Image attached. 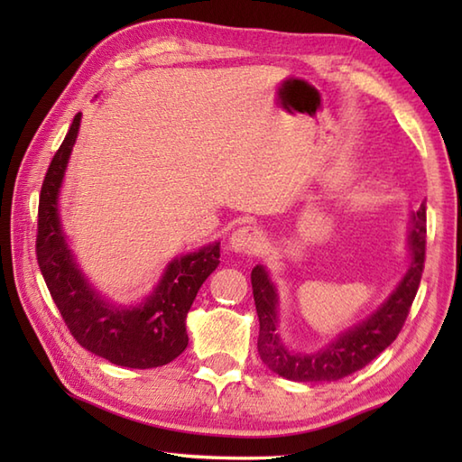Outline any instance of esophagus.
<instances>
[{
  "mask_svg": "<svg viewBox=\"0 0 462 462\" xmlns=\"http://www.w3.org/2000/svg\"><path fill=\"white\" fill-rule=\"evenodd\" d=\"M267 236H264L261 228H254V226H245V228H238L232 234L230 246L234 253L242 254H259Z\"/></svg>",
  "mask_w": 462,
  "mask_h": 462,
  "instance_id": "34e87169",
  "label": "esophagus"
}]
</instances>
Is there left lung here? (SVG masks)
<instances>
[{"label": "left lung", "instance_id": "1", "mask_svg": "<svg viewBox=\"0 0 462 462\" xmlns=\"http://www.w3.org/2000/svg\"><path fill=\"white\" fill-rule=\"evenodd\" d=\"M411 264L405 273L395 293L365 319L363 324L355 326L353 330L342 334L330 346L314 355H295L281 344L277 336V293L269 281L267 271L256 264L250 273L254 293V306L259 314V355L263 363L273 373L291 381H338L346 374H353L358 369L369 365L377 358L391 342L397 338L402 328L408 319L411 303L416 300L421 273H424L426 261V206H421L411 216V234H410Z\"/></svg>", "mask_w": 462, "mask_h": 462}]
</instances>
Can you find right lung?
<instances>
[{
  "instance_id": "1",
  "label": "right lung",
  "mask_w": 462,
  "mask_h": 462,
  "mask_svg": "<svg viewBox=\"0 0 462 462\" xmlns=\"http://www.w3.org/2000/svg\"><path fill=\"white\" fill-rule=\"evenodd\" d=\"M79 120L81 114H77L42 181L36 232L38 267L65 326L83 348L130 369L162 366L181 355L187 346L189 338L185 330V316L203 281L220 264V245L216 242L199 253L185 254L171 263L165 277L144 306L122 310L101 301L75 267L57 212L59 187L69 154L73 151Z\"/></svg>"
}]
</instances>
